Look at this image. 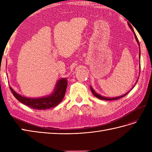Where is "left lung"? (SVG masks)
<instances>
[{
  "mask_svg": "<svg viewBox=\"0 0 152 152\" xmlns=\"http://www.w3.org/2000/svg\"><path fill=\"white\" fill-rule=\"evenodd\" d=\"M128 25H129V27L131 28V29L133 31V32L134 33V37H135V38H136V40H137V43L138 44V46H140V44H139V42H138V38H137V36H136V34H135V33H134V30H133V27H132V26L131 25L129 24V23H128ZM139 58H140V51H139ZM90 89H91V92L93 93V94L94 95L96 98H98V99H102V100H105V101H113V100H118V99H120V98H122V97H124V96H125L127 94V93H125V94H124V95H121V96H117V97H113V98H108V97H105V96H101V95H99L98 93H96L94 90H93V89L91 88V86H90Z\"/></svg>",
  "mask_w": 152,
  "mask_h": 152,
  "instance_id": "8db88e82",
  "label": "left lung"
}]
</instances>
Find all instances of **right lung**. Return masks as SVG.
I'll return each instance as SVG.
<instances>
[{
	"label": "right lung",
	"mask_w": 152,
	"mask_h": 152,
	"mask_svg": "<svg viewBox=\"0 0 152 152\" xmlns=\"http://www.w3.org/2000/svg\"><path fill=\"white\" fill-rule=\"evenodd\" d=\"M67 88V79L62 78L57 82L53 92L49 96L40 98H28L16 93L10 87L12 94L18 101L34 110H42L53 108L63 101Z\"/></svg>",
	"instance_id": "1"
}]
</instances>
